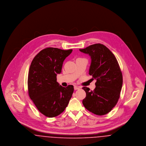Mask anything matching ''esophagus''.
Segmentation results:
<instances>
[{
    "mask_svg": "<svg viewBox=\"0 0 146 146\" xmlns=\"http://www.w3.org/2000/svg\"><path fill=\"white\" fill-rule=\"evenodd\" d=\"M74 89L75 90H79L80 89V88L79 86H74Z\"/></svg>",
    "mask_w": 146,
    "mask_h": 146,
    "instance_id": "obj_1",
    "label": "esophagus"
}]
</instances>
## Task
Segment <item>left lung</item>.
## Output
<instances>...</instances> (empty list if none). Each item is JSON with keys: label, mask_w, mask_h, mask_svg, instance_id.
Here are the masks:
<instances>
[{"label": "left lung", "mask_w": 146, "mask_h": 146, "mask_svg": "<svg viewBox=\"0 0 146 146\" xmlns=\"http://www.w3.org/2000/svg\"><path fill=\"white\" fill-rule=\"evenodd\" d=\"M79 50L90 56L89 74L92 76V79L96 80L94 90L85 86L82 88L86 92L83 104L95 114L105 115L111 111L120 97L123 76L118 61L111 51L101 44Z\"/></svg>", "instance_id": "8db88e82"}]
</instances>
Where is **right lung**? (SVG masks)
Returning <instances> with one entry per match:
<instances>
[{
    "instance_id": "right-lung-1",
    "label": "right lung",
    "mask_w": 146,
    "mask_h": 146,
    "mask_svg": "<svg viewBox=\"0 0 146 146\" xmlns=\"http://www.w3.org/2000/svg\"><path fill=\"white\" fill-rule=\"evenodd\" d=\"M72 49L48 48L32 60L28 76V94L35 106L45 116L55 117L64 111L74 91L73 86L64 88L57 82L63 62Z\"/></svg>"
}]
</instances>
